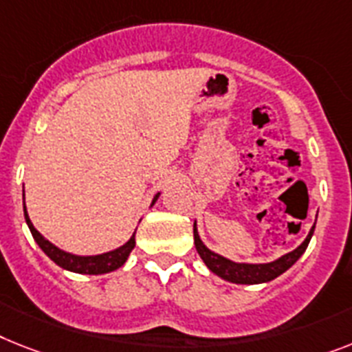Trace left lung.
Here are the masks:
<instances>
[{
	"instance_id": "8db88e82",
	"label": "left lung",
	"mask_w": 352,
	"mask_h": 352,
	"mask_svg": "<svg viewBox=\"0 0 352 352\" xmlns=\"http://www.w3.org/2000/svg\"><path fill=\"white\" fill-rule=\"evenodd\" d=\"M315 232V226L311 228V232L307 234L306 241L302 243L298 248H295L289 254L283 255L280 259L274 261V263L266 264H245V263H234V261H228L221 255L214 254L207 246L203 245L199 235L196 230V223H194V245H196L197 254L203 259V263L207 264L210 272H214L216 275H219L221 278L228 280V283L235 284H261V283H270L274 280L275 277L283 275L287 268H292L293 264L300 259V255L306 252L309 241H311V235Z\"/></svg>"
}]
</instances>
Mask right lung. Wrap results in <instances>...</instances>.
<instances>
[{
  "instance_id": "obj_1",
  "label": "right lung",
  "mask_w": 352,
  "mask_h": 352,
  "mask_svg": "<svg viewBox=\"0 0 352 352\" xmlns=\"http://www.w3.org/2000/svg\"><path fill=\"white\" fill-rule=\"evenodd\" d=\"M160 194H156L155 199H153V205L158 199ZM25 219L26 225L30 228L32 235H34V239H36L37 245L41 246V250L45 252L55 264H59L60 268L69 270V272H75V274H88V275H100V274H107V272H113V270L120 268L122 264L126 263L127 257H129L131 250L135 248V234L127 241L126 245L120 246V248L113 250V252H107V254L102 255H88V257H82V255H74L68 254V252H63L57 246H54L48 239H45L39 232L34 228L32 225L30 217L26 214V207H25Z\"/></svg>"
}]
</instances>
